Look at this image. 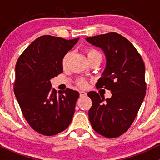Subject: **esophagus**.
<instances>
[{"mask_svg":"<svg viewBox=\"0 0 160 160\" xmlns=\"http://www.w3.org/2000/svg\"><path fill=\"white\" fill-rule=\"evenodd\" d=\"M86 92H84V91H82V90H81V91H80V96H86Z\"/></svg>","mask_w":160,"mask_h":160,"instance_id":"1","label":"esophagus"}]
</instances>
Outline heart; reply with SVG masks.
<instances>
[{
  "mask_svg": "<svg viewBox=\"0 0 160 160\" xmlns=\"http://www.w3.org/2000/svg\"><path fill=\"white\" fill-rule=\"evenodd\" d=\"M86 53H87L88 59L96 58V57H100V58H102V56H101L100 53H99L98 51L95 50V49H88ZM70 56H71L70 52H68L66 53L65 56L63 57V59H62V66H63V67H65V66L67 65L68 62V60L70 58ZM78 85L81 86V87H86V85H87V83H86L85 80L81 79V80H78Z\"/></svg>",
  "mask_w": 160,
  "mask_h": 160,
  "instance_id": "heart-1",
  "label": "heart"
}]
</instances>
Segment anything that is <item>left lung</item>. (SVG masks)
Here are the masks:
<instances>
[{"label":"left lung","mask_w":160,"mask_h":160,"mask_svg":"<svg viewBox=\"0 0 160 160\" xmlns=\"http://www.w3.org/2000/svg\"><path fill=\"white\" fill-rule=\"evenodd\" d=\"M103 51L106 67L96 83L97 88L111 90L104 98L95 92L88 96L92 105L89 119L93 129L107 138H117L128 129L136 117L146 93L145 66L135 47L114 32L86 38Z\"/></svg>","instance_id":"left-lung-1"}]
</instances>
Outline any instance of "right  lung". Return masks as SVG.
<instances>
[{"label": "right lung", "instance_id": "right-lung-1", "mask_svg": "<svg viewBox=\"0 0 160 160\" xmlns=\"http://www.w3.org/2000/svg\"><path fill=\"white\" fill-rule=\"evenodd\" d=\"M78 40L41 36L18 59L14 93L25 120L37 132L56 135L71 122L79 92L67 89L57 95L50 80L62 73L63 57Z\"/></svg>", "mask_w": 160, "mask_h": 160}]
</instances>
